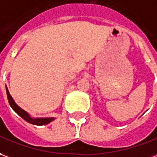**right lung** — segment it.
<instances>
[{
  "mask_svg": "<svg viewBox=\"0 0 157 157\" xmlns=\"http://www.w3.org/2000/svg\"><path fill=\"white\" fill-rule=\"evenodd\" d=\"M6 95H7V99L9 102L10 106L12 107V109H13L15 112L17 113L19 117H21L25 121H26L27 122L31 123L33 125H37V126H42V125H47L49 122H51L52 121L54 120V117H48V118H32L29 116L28 113L26 112L25 110L21 109L18 105L15 103L13 100V98H12V96L10 95L9 91L7 89V87H6Z\"/></svg>",
  "mask_w": 157,
  "mask_h": 157,
  "instance_id": "add662e5",
  "label": "right lung"
}]
</instances>
